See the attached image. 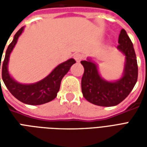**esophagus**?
<instances>
[{
	"label": "esophagus",
	"instance_id": "obj_1",
	"mask_svg": "<svg viewBox=\"0 0 147 147\" xmlns=\"http://www.w3.org/2000/svg\"><path fill=\"white\" fill-rule=\"evenodd\" d=\"M83 57L80 53H76V54L74 55V59L76 61V62H80V61L83 60Z\"/></svg>",
	"mask_w": 147,
	"mask_h": 147
}]
</instances>
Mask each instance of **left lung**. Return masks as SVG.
Segmentation results:
<instances>
[{
  "label": "left lung",
  "instance_id": "8db88e82",
  "mask_svg": "<svg viewBox=\"0 0 147 147\" xmlns=\"http://www.w3.org/2000/svg\"><path fill=\"white\" fill-rule=\"evenodd\" d=\"M117 49L125 56L123 76L115 82L102 79L97 64L91 58L82 61L84 73L81 87L83 97L90 103L99 106H114L126 98L138 79V64L133 44L126 30H120Z\"/></svg>",
  "mask_w": 147,
  "mask_h": 147
}]
</instances>
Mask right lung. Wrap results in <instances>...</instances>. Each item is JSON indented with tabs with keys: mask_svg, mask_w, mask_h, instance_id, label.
<instances>
[{
	"mask_svg": "<svg viewBox=\"0 0 147 147\" xmlns=\"http://www.w3.org/2000/svg\"><path fill=\"white\" fill-rule=\"evenodd\" d=\"M24 29V27H23L18 30L15 34L12 42L6 49L5 59L1 64L2 80L10 93L19 101L28 105H42L51 102L57 97V92L60 90L61 80L67 73L71 65L76 63V61L71 58L65 62L61 63L55 67L49 75L35 83L22 84L16 82L8 72V64L10 54L17 42L19 37L23 33ZM2 52H4V50ZM2 54L3 53H0V59L2 58ZM1 63V59L0 60V69Z\"/></svg>",
	"mask_w": 147,
	"mask_h": 147,
	"instance_id": "obj_1",
	"label": "right lung"
}]
</instances>
